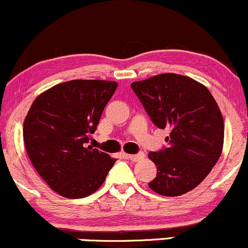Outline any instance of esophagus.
I'll return each mask as SVG.
<instances>
[{
  "instance_id": "34e87169",
  "label": "esophagus",
  "mask_w": 248,
  "mask_h": 248,
  "mask_svg": "<svg viewBox=\"0 0 248 248\" xmlns=\"http://www.w3.org/2000/svg\"><path fill=\"white\" fill-rule=\"evenodd\" d=\"M144 153H139V154H125V157H126L127 160H131V161L134 162H137L140 161V160L144 159Z\"/></svg>"
}]
</instances>
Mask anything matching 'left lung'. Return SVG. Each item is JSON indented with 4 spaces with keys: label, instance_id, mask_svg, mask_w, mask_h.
<instances>
[{
    "label": "left lung",
    "instance_id": "8db88e82",
    "mask_svg": "<svg viewBox=\"0 0 248 248\" xmlns=\"http://www.w3.org/2000/svg\"><path fill=\"white\" fill-rule=\"evenodd\" d=\"M152 122L170 127L168 148L150 152L156 177L148 185L166 197H177L206 178L223 149L224 123L205 86L179 74H159L131 83Z\"/></svg>",
    "mask_w": 248,
    "mask_h": 248
}]
</instances>
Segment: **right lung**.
<instances>
[{"mask_svg": "<svg viewBox=\"0 0 248 248\" xmlns=\"http://www.w3.org/2000/svg\"><path fill=\"white\" fill-rule=\"evenodd\" d=\"M118 83L71 80L35 98L24 122V142L33 167L58 195L70 200L95 192L116 159L87 147Z\"/></svg>", "mask_w": 248, "mask_h": 248, "instance_id": "right-lung-1", "label": "right lung"}]
</instances>
